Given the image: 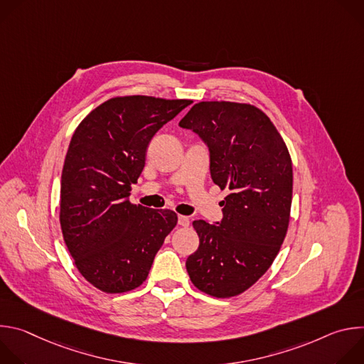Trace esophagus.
I'll return each mask as SVG.
<instances>
[{
    "label": "esophagus",
    "mask_w": 364,
    "mask_h": 364,
    "mask_svg": "<svg viewBox=\"0 0 364 364\" xmlns=\"http://www.w3.org/2000/svg\"><path fill=\"white\" fill-rule=\"evenodd\" d=\"M178 225L183 228H187L190 225V219L187 216H178Z\"/></svg>",
    "instance_id": "esophagus-1"
}]
</instances>
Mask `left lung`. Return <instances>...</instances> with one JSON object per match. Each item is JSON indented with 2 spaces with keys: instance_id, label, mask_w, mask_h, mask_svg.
<instances>
[{
  "instance_id": "8db88e82",
  "label": "left lung",
  "mask_w": 364,
  "mask_h": 364,
  "mask_svg": "<svg viewBox=\"0 0 364 364\" xmlns=\"http://www.w3.org/2000/svg\"><path fill=\"white\" fill-rule=\"evenodd\" d=\"M178 125L204 142L213 183L229 191L220 222H193L200 245L187 257V272L212 296L239 295L269 269L285 239L289 152L271 119L246 103L200 102Z\"/></svg>"
}]
</instances>
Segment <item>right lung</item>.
<instances>
[{
  "label": "right lung",
  "instance_id": "obj_1",
  "mask_svg": "<svg viewBox=\"0 0 364 364\" xmlns=\"http://www.w3.org/2000/svg\"><path fill=\"white\" fill-rule=\"evenodd\" d=\"M191 100L125 96L103 102L75 131L63 166L60 226L79 272L97 289L139 287L177 215L129 203L146 148Z\"/></svg>",
  "mask_w": 364,
  "mask_h": 364
}]
</instances>
